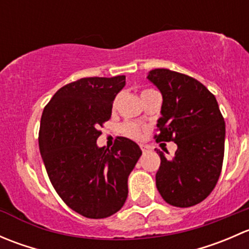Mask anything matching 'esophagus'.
<instances>
[{
  "label": "esophagus",
  "instance_id": "esophagus-1",
  "mask_svg": "<svg viewBox=\"0 0 249 249\" xmlns=\"http://www.w3.org/2000/svg\"><path fill=\"white\" fill-rule=\"evenodd\" d=\"M140 147H141V149H142V152H143V153L148 152V150L150 149V148H149V145H145V144H141Z\"/></svg>",
  "mask_w": 249,
  "mask_h": 249
}]
</instances>
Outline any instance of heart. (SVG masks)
<instances>
[{"label": "heart", "instance_id": "obj_1", "mask_svg": "<svg viewBox=\"0 0 249 249\" xmlns=\"http://www.w3.org/2000/svg\"><path fill=\"white\" fill-rule=\"evenodd\" d=\"M150 90L152 89L143 90L142 94L141 95L145 94V92L150 91ZM114 105H115V102H114ZM122 131H123V134L126 135V136H129V137H131V139H139V137L141 136V127L137 124H135V123H130V122L124 123V124L122 125Z\"/></svg>", "mask_w": 249, "mask_h": 249}]
</instances>
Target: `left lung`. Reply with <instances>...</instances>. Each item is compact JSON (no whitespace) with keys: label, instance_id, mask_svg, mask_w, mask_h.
Masks as SVG:
<instances>
[{"label":"left lung","instance_id":"8db88e82","mask_svg":"<svg viewBox=\"0 0 249 249\" xmlns=\"http://www.w3.org/2000/svg\"><path fill=\"white\" fill-rule=\"evenodd\" d=\"M148 79L162 95L157 142H173L172 159L162 152L155 180L160 195L176 207L200 203L214 189L224 158L225 123L214 95L195 78L155 69Z\"/></svg>","mask_w":249,"mask_h":249}]
</instances>
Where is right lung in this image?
Here are the masks:
<instances>
[{"instance_id":"right-lung-1","label":"right lung","mask_w":249,"mask_h":249,"mask_svg":"<svg viewBox=\"0 0 249 249\" xmlns=\"http://www.w3.org/2000/svg\"><path fill=\"white\" fill-rule=\"evenodd\" d=\"M124 87L125 76L82 78L57 90L42 113L38 143L48 177L62 201L91 219L124 206L127 177L142 154L126 137L110 149L96 144Z\"/></svg>"}]
</instances>
